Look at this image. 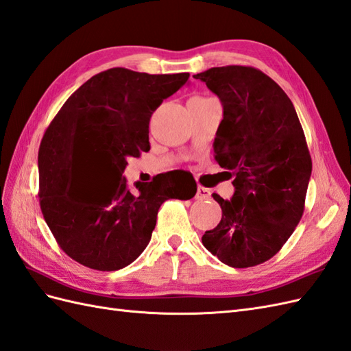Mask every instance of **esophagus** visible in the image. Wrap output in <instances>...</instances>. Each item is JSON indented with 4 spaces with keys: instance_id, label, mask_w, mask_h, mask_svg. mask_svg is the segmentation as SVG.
<instances>
[{
    "instance_id": "esophagus-1",
    "label": "esophagus",
    "mask_w": 351,
    "mask_h": 351,
    "mask_svg": "<svg viewBox=\"0 0 351 351\" xmlns=\"http://www.w3.org/2000/svg\"><path fill=\"white\" fill-rule=\"evenodd\" d=\"M210 197H211L210 189L202 187V186H197V191H196V199H199V201H204V199H210Z\"/></svg>"
}]
</instances>
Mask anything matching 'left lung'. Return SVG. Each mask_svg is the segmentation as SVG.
Returning <instances> with one entry per match:
<instances>
[{"instance_id":"1","label":"left lung","mask_w":351,"mask_h":351,"mask_svg":"<svg viewBox=\"0 0 351 351\" xmlns=\"http://www.w3.org/2000/svg\"><path fill=\"white\" fill-rule=\"evenodd\" d=\"M193 78L221 101L214 154L234 177L230 201L213 193L223 215L202 243L227 266H257L279 252L304 213L311 176L304 131L287 93L258 69L221 66Z\"/></svg>"}]
</instances>
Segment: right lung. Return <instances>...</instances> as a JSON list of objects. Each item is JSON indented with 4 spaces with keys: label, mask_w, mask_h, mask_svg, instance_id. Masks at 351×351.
<instances>
[{
    "label": "right lung",
    "mask_w": 351,
    "mask_h": 351,
    "mask_svg": "<svg viewBox=\"0 0 351 351\" xmlns=\"http://www.w3.org/2000/svg\"><path fill=\"white\" fill-rule=\"evenodd\" d=\"M189 73L150 75L112 68L94 75L64 101L38 152L40 205L60 248L85 267L113 271L145 251L167 199L187 201L196 182L184 171L127 187V158L147 152L149 122ZM103 163L112 182L99 194H69L81 160Z\"/></svg>",
    "instance_id": "add662e5"
}]
</instances>
